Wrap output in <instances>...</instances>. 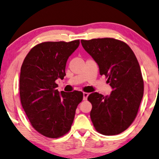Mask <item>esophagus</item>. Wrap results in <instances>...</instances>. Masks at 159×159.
Listing matches in <instances>:
<instances>
[{"label":"esophagus","instance_id":"obj_1","mask_svg":"<svg viewBox=\"0 0 159 159\" xmlns=\"http://www.w3.org/2000/svg\"><path fill=\"white\" fill-rule=\"evenodd\" d=\"M83 96H84V100H86L87 99L88 96H89V93H87V92H84Z\"/></svg>","mask_w":159,"mask_h":159}]
</instances>
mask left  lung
I'll use <instances>...</instances> for the list:
<instances>
[{"label":"left lung","mask_w":159,"mask_h":159,"mask_svg":"<svg viewBox=\"0 0 159 159\" xmlns=\"http://www.w3.org/2000/svg\"><path fill=\"white\" fill-rule=\"evenodd\" d=\"M81 43L113 89L109 96L98 92L88 96L94 127L103 135L119 134L135 120L143 97L144 81L138 60L127 44L114 38L81 39Z\"/></svg>","instance_id":"8db88e82"}]
</instances>
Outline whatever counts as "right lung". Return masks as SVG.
I'll return each instance as SVG.
<instances>
[{
    "label": "right lung",
    "instance_id": "obj_1",
    "mask_svg": "<svg viewBox=\"0 0 159 159\" xmlns=\"http://www.w3.org/2000/svg\"><path fill=\"white\" fill-rule=\"evenodd\" d=\"M79 44V39L39 43L31 48L22 65V106L32 127L46 137L59 138L68 133L83 100L82 92L59 93L56 89V80L65 76L68 58Z\"/></svg>",
    "mask_w": 159,
    "mask_h": 159
}]
</instances>
